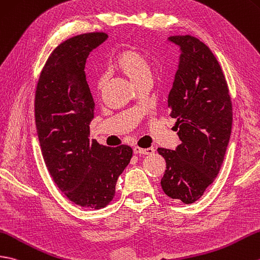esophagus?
Wrapping results in <instances>:
<instances>
[{"label": "esophagus", "mask_w": 260, "mask_h": 260, "mask_svg": "<svg viewBox=\"0 0 260 260\" xmlns=\"http://www.w3.org/2000/svg\"><path fill=\"white\" fill-rule=\"evenodd\" d=\"M134 153L135 154H140V155H152L155 153V149L153 147L149 148H141L138 146L134 147Z\"/></svg>", "instance_id": "obj_1"}]
</instances>
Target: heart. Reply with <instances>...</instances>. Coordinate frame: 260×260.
I'll return each instance as SVG.
<instances>
[{
  "instance_id": "heart-1",
  "label": "heart",
  "mask_w": 260,
  "mask_h": 260,
  "mask_svg": "<svg viewBox=\"0 0 260 260\" xmlns=\"http://www.w3.org/2000/svg\"><path fill=\"white\" fill-rule=\"evenodd\" d=\"M114 68L122 72L137 86L143 82L149 81L150 74H152V66H150L149 59L143 53L136 50H127L120 53L115 59ZM106 82V75H101L99 77L98 84H96L99 92L104 89Z\"/></svg>"
}]
</instances>
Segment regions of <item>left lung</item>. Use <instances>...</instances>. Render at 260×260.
<instances>
[{
    "instance_id": "1",
    "label": "left lung",
    "mask_w": 260,
    "mask_h": 260,
    "mask_svg": "<svg viewBox=\"0 0 260 260\" xmlns=\"http://www.w3.org/2000/svg\"><path fill=\"white\" fill-rule=\"evenodd\" d=\"M168 40L182 52L168 95L182 143L175 150L157 149L166 160L160 185L167 196L192 204L220 171L232 134L233 105L225 75L208 46L190 35Z\"/></svg>"
}]
</instances>
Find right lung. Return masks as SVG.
Returning a JSON list of instances; mask_svg holds the SVG:
<instances>
[{"mask_svg": "<svg viewBox=\"0 0 260 260\" xmlns=\"http://www.w3.org/2000/svg\"><path fill=\"white\" fill-rule=\"evenodd\" d=\"M107 38L94 32L64 41L47 58L35 92L36 131L47 170L72 203L89 209L113 201L133 156L127 145L107 147L89 140L95 104L84 69L89 53Z\"/></svg>", "mask_w": 260, "mask_h": 260, "instance_id": "obj_1", "label": "right lung"}]
</instances>
